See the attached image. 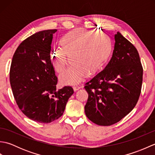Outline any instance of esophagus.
<instances>
[{"instance_id": "obj_1", "label": "esophagus", "mask_w": 155, "mask_h": 155, "mask_svg": "<svg viewBox=\"0 0 155 155\" xmlns=\"http://www.w3.org/2000/svg\"><path fill=\"white\" fill-rule=\"evenodd\" d=\"M81 88V86H74V87H73V89H74V91H77L78 89H80Z\"/></svg>"}]
</instances>
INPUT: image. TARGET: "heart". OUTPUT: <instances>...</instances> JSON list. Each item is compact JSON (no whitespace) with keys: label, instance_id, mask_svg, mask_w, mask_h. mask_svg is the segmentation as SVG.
Listing matches in <instances>:
<instances>
[{"label":"heart","instance_id":"1","mask_svg":"<svg viewBox=\"0 0 155 155\" xmlns=\"http://www.w3.org/2000/svg\"><path fill=\"white\" fill-rule=\"evenodd\" d=\"M60 45L61 48L52 52V63L54 70L61 74L68 66L69 58L71 67L61 77L68 83H77L84 74L91 76L96 73L106 64L113 51L107 35L85 29L66 34L61 38Z\"/></svg>","mask_w":155,"mask_h":155}]
</instances>
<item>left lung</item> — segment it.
I'll list each match as a JSON object with an SVG mask.
<instances>
[{
  "label": "left lung",
  "instance_id": "left-lung-1",
  "mask_svg": "<svg viewBox=\"0 0 155 155\" xmlns=\"http://www.w3.org/2000/svg\"><path fill=\"white\" fill-rule=\"evenodd\" d=\"M114 40L110 61L84 86L88 94L85 114L101 126L117 123L129 113L142 87L143 69L137 48L119 32Z\"/></svg>",
  "mask_w": 155,
  "mask_h": 155
}]
</instances>
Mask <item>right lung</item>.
<instances>
[{
	"label": "right lung",
	"mask_w": 155,
	"mask_h": 155,
	"mask_svg": "<svg viewBox=\"0 0 155 155\" xmlns=\"http://www.w3.org/2000/svg\"><path fill=\"white\" fill-rule=\"evenodd\" d=\"M57 31H39L23 41L13 55L10 70V83L19 108L41 123L61 117L74 93L68 86L57 90V77L50 54L52 35Z\"/></svg>",
	"instance_id": "add662e5"
}]
</instances>
